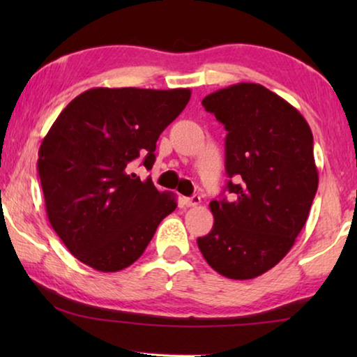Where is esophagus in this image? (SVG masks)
<instances>
[{
  "label": "esophagus",
  "mask_w": 357,
  "mask_h": 357,
  "mask_svg": "<svg viewBox=\"0 0 357 357\" xmlns=\"http://www.w3.org/2000/svg\"><path fill=\"white\" fill-rule=\"evenodd\" d=\"M184 203H185V206L195 208V206H200L202 198L198 197V195H193V197H190V198H184Z\"/></svg>",
  "instance_id": "34e87169"
}]
</instances>
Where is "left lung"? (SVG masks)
<instances>
[{
    "label": "left lung",
    "instance_id": "1",
    "mask_svg": "<svg viewBox=\"0 0 357 357\" xmlns=\"http://www.w3.org/2000/svg\"><path fill=\"white\" fill-rule=\"evenodd\" d=\"M203 107L225 126V165L231 200L209 203L214 225L198 238L220 275L249 280L291 250L318 189L313 135L305 118L258 83L217 89Z\"/></svg>",
    "mask_w": 357,
    "mask_h": 357
}]
</instances>
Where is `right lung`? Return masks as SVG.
Masks as SVG:
<instances>
[{"mask_svg":"<svg viewBox=\"0 0 357 357\" xmlns=\"http://www.w3.org/2000/svg\"><path fill=\"white\" fill-rule=\"evenodd\" d=\"M190 94L189 88H91L47 132L38 160L47 217L83 264L100 273L126 269L176 209L173 192L129 172L138 157L153 167L155 142Z\"/></svg>","mask_w":357,"mask_h":357,"instance_id":"add662e5","label":"right lung"}]
</instances>
